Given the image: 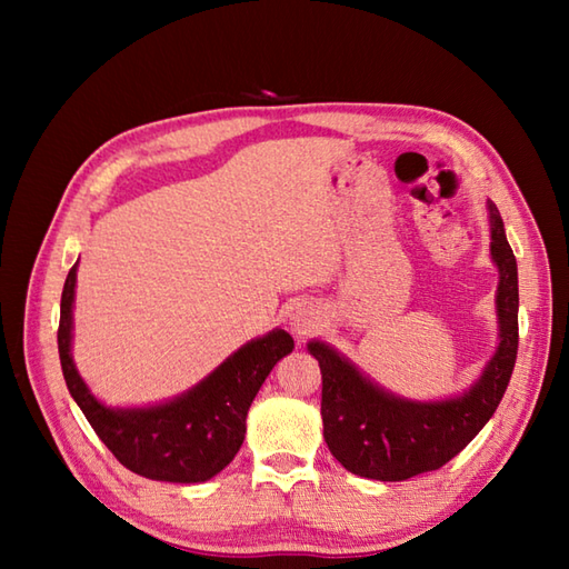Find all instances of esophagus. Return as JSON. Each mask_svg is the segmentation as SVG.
<instances>
[{
	"label": "esophagus",
	"instance_id": "obj_1",
	"mask_svg": "<svg viewBox=\"0 0 569 569\" xmlns=\"http://www.w3.org/2000/svg\"><path fill=\"white\" fill-rule=\"evenodd\" d=\"M288 325H291V330L296 335H310L312 330L318 328L316 310H312L310 306L298 303L296 308H291V316H288Z\"/></svg>",
	"mask_w": 569,
	"mask_h": 569
}]
</instances>
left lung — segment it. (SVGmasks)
I'll return each instance as SVG.
<instances>
[{"mask_svg":"<svg viewBox=\"0 0 569 569\" xmlns=\"http://www.w3.org/2000/svg\"><path fill=\"white\" fill-rule=\"evenodd\" d=\"M491 261L499 269V347L465 393L410 401L386 391L322 340L308 352L322 371V435L332 457L357 477L403 481L440 469L477 438L501 403L518 352V266L497 204L487 200Z\"/></svg>","mask_w":569,"mask_h":569,"instance_id":"left-lung-1","label":"left lung"}]
</instances>
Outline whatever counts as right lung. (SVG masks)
<instances>
[{
    "label": "right lung",
    "mask_w": 569,
    "mask_h": 569,
    "mask_svg": "<svg viewBox=\"0 0 569 569\" xmlns=\"http://www.w3.org/2000/svg\"><path fill=\"white\" fill-rule=\"evenodd\" d=\"M78 263L60 296L58 355L70 396L98 438L127 469L156 481L200 485L232 462L247 435V413L278 359L293 352V337L276 328L241 345L220 367L171 401L114 408L92 396L72 361V303Z\"/></svg>",
    "instance_id": "1"
}]
</instances>
